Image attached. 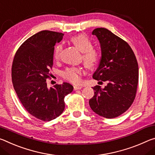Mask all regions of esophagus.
<instances>
[{
    "label": "esophagus",
    "instance_id": "1",
    "mask_svg": "<svg viewBox=\"0 0 155 155\" xmlns=\"http://www.w3.org/2000/svg\"><path fill=\"white\" fill-rule=\"evenodd\" d=\"M73 88H74L75 91H76V90L81 89V88H82V87H81L80 86H74V87H73Z\"/></svg>",
    "mask_w": 155,
    "mask_h": 155
}]
</instances>
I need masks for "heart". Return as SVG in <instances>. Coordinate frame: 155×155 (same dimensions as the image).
I'll list each match as a JSON object with an SVG mask.
<instances>
[{"instance_id": "obj_1", "label": "heart", "mask_w": 155, "mask_h": 155, "mask_svg": "<svg viewBox=\"0 0 155 155\" xmlns=\"http://www.w3.org/2000/svg\"><path fill=\"white\" fill-rule=\"evenodd\" d=\"M71 42L75 46L82 52V60L84 64L88 69H93L100 60V54L98 51L93 47V44L90 39L84 34H80L73 36ZM62 45L58 44L54 50V60H58L60 58L62 51ZM84 70L81 67H68L63 72V78L66 80L73 84H79L82 81Z\"/></svg>"}]
</instances>
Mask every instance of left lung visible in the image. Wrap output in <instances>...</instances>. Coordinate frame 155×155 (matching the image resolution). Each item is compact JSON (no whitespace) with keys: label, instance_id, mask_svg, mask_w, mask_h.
<instances>
[{"label":"left lung","instance_id":"8db88e82","mask_svg":"<svg viewBox=\"0 0 155 155\" xmlns=\"http://www.w3.org/2000/svg\"><path fill=\"white\" fill-rule=\"evenodd\" d=\"M100 43L101 57L93 78L107 82V86L93 87L89 100L93 112L107 119L115 118L130 107L136 97L139 68L135 55L125 40L105 28L92 32Z\"/></svg>","mask_w":155,"mask_h":155}]
</instances>
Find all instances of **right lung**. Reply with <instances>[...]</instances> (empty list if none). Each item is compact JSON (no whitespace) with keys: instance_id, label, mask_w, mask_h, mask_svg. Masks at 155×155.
Returning <instances> with one entry per match:
<instances>
[{"instance_id":"1","label":"right lung","mask_w":155,"mask_h":155,"mask_svg":"<svg viewBox=\"0 0 155 155\" xmlns=\"http://www.w3.org/2000/svg\"><path fill=\"white\" fill-rule=\"evenodd\" d=\"M63 35L49 30L33 35L20 45L12 63V80L18 97L30 115L43 121L54 120L62 113L65 96L73 90L67 82L47 88L54 45Z\"/></svg>"}]
</instances>
